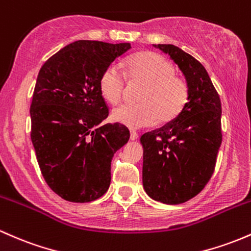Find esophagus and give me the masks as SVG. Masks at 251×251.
<instances>
[{
	"instance_id": "34e87169",
	"label": "esophagus",
	"mask_w": 251,
	"mask_h": 251,
	"mask_svg": "<svg viewBox=\"0 0 251 251\" xmlns=\"http://www.w3.org/2000/svg\"><path fill=\"white\" fill-rule=\"evenodd\" d=\"M137 139H139V134H137L136 131L131 130L130 131V140H131V141H135V140H137Z\"/></svg>"
}]
</instances>
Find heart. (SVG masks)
<instances>
[{"instance_id": "heart-1", "label": "heart", "mask_w": 251, "mask_h": 251, "mask_svg": "<svg viewBox=\"0 0 251 251\" xmlns=\"http://www.w3.org/2000/svg\"><path fill=\"white\" fill-rule=\"evenodd\" d=\"M176 69L163 56L152 51H140L126 61V76L130 83H142L137 104H126L112 111L116 123L130 129H140L171 122L178 116L189 99L187 82L175 76ZM99 91L107 103L116 105L125 93L126 81L117 67L111 64L100 74Z\"/></svg>"}]
</instances>
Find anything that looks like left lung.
I'll list each match as a JSON object with an SVG mask.
<instances>
[{
    "instance_id": "8db88e82",
    "label": "left lung",
    "mask_w": 251,
    "mask_h": 251,
    "mask_svg": "<svg viewBox=\"0 0 251 251\" xmlns=\"http://www.w3.org/2000/svg\"><path fill=\"white\" fill-rule=\"evenodd\" d=\"M153 47L169 53L178 66L189 87V99L175 120L140 139L142 184L153 200L179 204L198 195L214 172L222 145V103L196 58L172 44Z\"/></svg>"
}]
</instances>
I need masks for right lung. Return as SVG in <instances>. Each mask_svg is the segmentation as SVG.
<instances>
[{
  "mask_svg": "<svg viewBox=\"0 0 251 251\" xmlns=\"http://www.w3.org/2000/svg\"><path fill=\"white\" fill-rule=\"evenodd\" d=\"M130 48L76 40L40 68L29 109L31 140L45 182L64 200L91 202L109 189L112 157L130 134L120 123H101L109 109L98 81Z\"/></svg>",
  "mask_w": 251,
  "mask_h": 251,
  "instance_id": "right-lung-1",
  "label": "right lung"
}]
</instances>
